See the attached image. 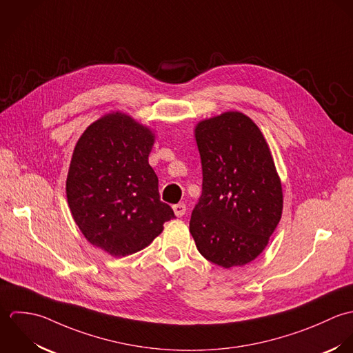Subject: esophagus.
<instances>
[{
  "label": "esophagus",
  "instance_id": "esophagus-1",
  "mask_svg": "<svg viewBox=\"0 0 353 353\" xmlns=\"http://www.w3.org/2000/svg\"><path fill=\"white\" fill-rule=\"evenodd\" d=\"M173 210H174V214H176L177 216H183V215L185 214L187 208H185V205H184V203H177V205H174V206H173Z\"/></svg>",
  "mask_w": 353,
  "mask_h": 353
}]
</instances>
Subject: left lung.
<instances>
[{"mask_svg": "<svg viewBox=\"0 0 353 353\" xmlns=\"http://www.w3.org/2000/svg\"><path fill=\"white\" fill-rule=\"evenodd\" d=\"M195 138L203 183L190 232L214 265H247L265 250L281 219V181L269 145L239 112L199 123Z\"/></svg>", "mask_w": 353, "mask_h": 353, "instance_id": "obj_1", "label": "left lung"}]
</instances>
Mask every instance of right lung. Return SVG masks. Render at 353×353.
Listing matches in <instances>:
<instances>
[{
	"instance_id": "add662e5",
	"label": "right lung",
	"mask_w": 353,
	"mask_h": 353,
	"mask_svg": "<svg viewBox=\"0 0 353 353\" xmlns=\"http://www.w3.org/2000/svg\"><path fill=\"white\" fill-rule=\"evenodd\" d=\"M151 131L123 113L92 123L76 143L67 179L72 216L84 237L113 256L147 247L174 218L148 165Z\"/></svg>"
}]
</instances>
